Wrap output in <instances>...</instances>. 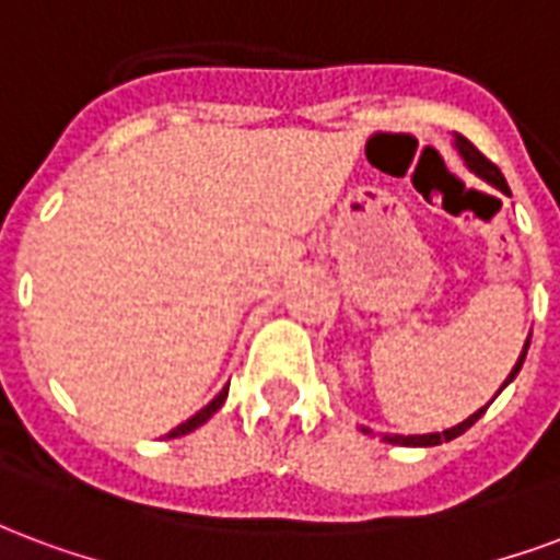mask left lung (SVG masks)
Wrapping results in <instances>:
<instances>
[{
	"instance_id": "8db88e82",
	"label": "left lung",
	"mask_w": 560,
	"mask_h": 560,
	"mask_svg": "<svg viewBox=\"0 0 560 560\" xmlns=\"http://www.w3.org/2000/svg\"><path fill=\"white\" fill-rule=\"evenodd\" d=\"M457 148H459V153H463L466 165H469L475 175H480L483 180H490V184L495 186V189H501L504 196H511V186H508L504 175L499 172V165L490 163V160H487V156H483V153H480L478 148H475V144L466 139V136H457ZM525 353H528V343H525V350H523V355H520V362H516V368H513L511 376H508V383H511L513 376L520 374V368H523V362H525ZM508 383H504V385H508ZM504 385H501V388H504ZM483 412H487V407L478 409L475 416L466 418V421H463V424H457V428L445 430V433H428V436H385V439H388V442H395V445H424V448H428V445H442V442H448V439H457L459 433H466V430H469L471 424H475V421L483 416Z\"/></svg>"
}]
</instances>
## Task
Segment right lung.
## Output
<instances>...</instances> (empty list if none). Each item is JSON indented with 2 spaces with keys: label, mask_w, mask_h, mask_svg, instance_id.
<instances>
[{
  "label": "right lung",
  "mask_w": 560,
  "mask_h": 560,
  "mask_svg": "<svg viewBox=\"0 0 560 560\" xmlns=\"http://www.w3.org/2000/svg\"><path fill=\"white\" fill-rule=\"evenodd\" d=\"M225 397H228V388H222V392H219V395L213 397V400H210V404H207L205 409H201V412H196V416L189 418V421H184V424H177V428L172 430L168 436H172V439H175V436H184V433H192V430H196V428H201V424H205L207 418L213 416V412H217V409L222 407V404H225Z\"/></svg>",
  "instance_id": "right-lung-1"
}]
</instances>
